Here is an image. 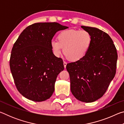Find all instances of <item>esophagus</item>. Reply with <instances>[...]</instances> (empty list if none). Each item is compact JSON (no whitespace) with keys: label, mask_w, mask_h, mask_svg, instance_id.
<instances>
[{"label":"esophagus","mask_w":124,"mask_h":124,"mask_svg":"<svg viewBox=\"0 0 124 124\" xmlns=\"http://www.w3.org/2000/svg\"><path fill=\"white\" fill-rule=\"evenodd\" d=\"M63 65H64V68H66V66H67V63L66 62H63Z\"/></svg>","instance_id":"34e87169"}]
</instances>
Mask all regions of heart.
<instances>
[{"label":"heart","instance_id":"heart-1","mask_svg":"<svg viewBox=\"0 0 124 124\" xmlns=\"http://www.w3.org/2000/svg\"><path fill=\"white\" fill-rule=\"evenodd\" d=\"M57 40L51 42L54 54L58 56L63 50L64 55L72 62L82 60L86 55L92 43V37L86 30L67 29L61 32Z\"/></svg>","mask_w":124,"mask_h":124}]
</instances>
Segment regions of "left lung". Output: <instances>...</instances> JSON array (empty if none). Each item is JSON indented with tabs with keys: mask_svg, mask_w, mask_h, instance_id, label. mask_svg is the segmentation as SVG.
<instances>
[{
	"mask_svg": "<svg viewBox=\"0 0 124 124\" xmlns=\"http://www.w3.org/2000/svg\"><path fill=\"white\" fill-rule=\"evenodd\" d=\"M91 35L90 49L82 60L68 63L70 90L80 101L90 103L102 97L116 73V49L108 34L95 27L81 26Z\"/></svg>",
	"mask_w": 124,
	"mask_h": 124,
	"instance_id": "obj_1",
	"label": "left lung"
}]
</instances>
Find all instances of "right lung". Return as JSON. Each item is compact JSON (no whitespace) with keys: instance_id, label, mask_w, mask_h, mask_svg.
<instances>
[{"instance_id":"1","label":"right lung","mask_w":124,"mask_h":124,"mask_svg":"<svg viewBox=\"0 0 124 124\" xmlns=\"http://www.w3.org/2000/svg\"><path fill=\"white\" fill-rule=\"evenodd\" d=\"M68 28L57 22L35 23L25 28L15 43L10 70L18 91L27 99L42 102L53 94L64 65L53 54L51 42L56 32Z\"/></svg>"}]
</instances>
